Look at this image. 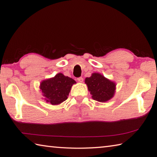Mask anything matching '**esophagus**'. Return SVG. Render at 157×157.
<instances>
[{
	"label": "esophagus",
	"instance_id": "esophagus-1",
	"mask_svg": "<svg viewBox=\"0 0 157 157\" xmlns=\"http://www.w3.org/2000/svg\"><path fill=\"white\" fill-rule=\"evenodd\" d=\"M77 81H78L79 82H83V78L79 77V78H77Z\"/></svg>",
	"mask_w": 157,
	"mask_h": 157
}]
</instances>
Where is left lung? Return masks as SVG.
<instances>
[{"mask_svg":"<svg viewBox=\"0 0 157 157\" xmlns=\"http://www.w3.org/2000/svg\"><path fill=\"white\" fill-rule=\"evenodd\" d=\"M92 98L99 102H106L113 97L116 83L107 79L99 73H93L85 81Z\"/></svg>","mask_w":157,"mask_h":157,"instance_id":"obj_1","label":"left lung"}]
</instances>
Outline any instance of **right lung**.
Instances as JSON below:
<instances>
[{
	"instance_id": "obj_1",
	"label": "right lung",
	"mask_w": 157,
	"mask_h": 157,
	"mask_svg": "<svg viewBox=\"0 0 157 157\" xmlns=\"http://www.w3.org/2000/svg\"><path fill=\"white\" fill-rule=\"evenodd\" d=\"M75 83V80L58 73L54 77L41 82L40 88L46 102L56 105L67 99L72 86Z\"/></svg>"
}]
</instances>
